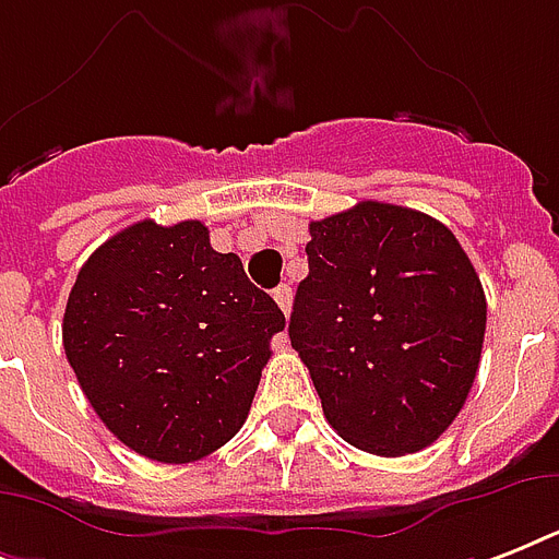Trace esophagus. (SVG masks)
Instances as JSON below:
<instances>
[{"label": "esophagus", "instance_id": "34e87169", "mask_svg": "<svg viewBox=\"0 0 559 559\" xmlns=\"http://www.w3.org/2000/svg\"><path fill=\"white\" fill-rule=\"evenodd\" d=\"M272 296H275L278 307H281V310H284V316H289V310H293V289H289L287 284H281V287L275 289Z\"/></svg>", "mask_w": 559, "mask_h": 559}]
</instances>
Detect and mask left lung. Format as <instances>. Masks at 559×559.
<instances>
[{
	"instance_id": "8db88e82",
	"label": "left lung",
	"mask_w": 559,
	"mask_h": 559,
	"mask_svg": "<svg viewBox=\"0 0 559 559\" xmlns=\"http://www.w3.org/2000/svg\"><path fill=\"white\" fill-rule=\"evenodd\" d=\"M289 342L328 424L373 455L435 443L464 406L487 301L467 252L424 211L366 200L310 223Z\"/></svg>"
}]
</instances>
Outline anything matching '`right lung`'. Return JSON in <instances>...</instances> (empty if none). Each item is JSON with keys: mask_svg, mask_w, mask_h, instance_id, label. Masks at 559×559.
<instances>
[{"mask_svg": "<svg viewBox=\"0 0 559 559\" xmlns=\"http://www.w3.org/2000/svg\"><path fill=\"white\" fill-rule=\"evenodd\" d=\"M284 313L214 252L200 219H142L83 263L63 348L118 441L162 464L205 459L243 426Z\"/></svg>", "mask_w": 559, "mask_h": 559, "instance_id": "obj_1", "label": "right lung"}]
</instances>
